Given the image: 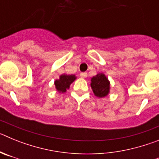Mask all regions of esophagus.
Returning <instances> with one entry per match:
<instances>
[{"instance_id": "34e87169", "label": "esophagus", "mask_w": 159, "mask_h": 159, "mask_svg": "<svg viewBox=\"0 0 159 159\" xmlns=\"http://www.w3.org/2000/svg\"><path fill=\"white\" fill-rule=\"evenodd\" d=\"M80 75L81 78H86V77L88 76V73H87V72H81L80 74Z\"/></svg>"}]
</instances>
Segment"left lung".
<instances>
[{"instance_id": "left-lung-1", "label": "left lung", "mask_w": 159, "mask_h": 159, "mask_svg": "<svg viewBox=\"0 0 159 159\" xmlns=\"http://www.w3.org/2000/svg\"><path fill=\"white\" fill-rule=\"evenodd\" d=\"M91 87L94 95L99 98H103L110 92V81L102 72L98 73L91 79Z\"/></svg>"}]
</instances>
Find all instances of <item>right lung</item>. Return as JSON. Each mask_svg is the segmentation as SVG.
I'll return each instance as SVG.
<instances>
[{
    "label": "right lung",
    "instance_id": "obj_1",
    "mask_svg": "<svg viewBox=\"0 0 159 159\" xmlns=\"http://www.w3.org/2000/svg\"><path fill=\"white\" fill-rule=\"evenodd\" d=\"M76 76L75 75H67L62 74L60 75L58 80H56L54 82L55 87L59 93H64L67 92V89L70 88V85L75 80Z\"/></svg>",
    "mask_w": 159,
    "mask_h": 159
}]
</instances>
